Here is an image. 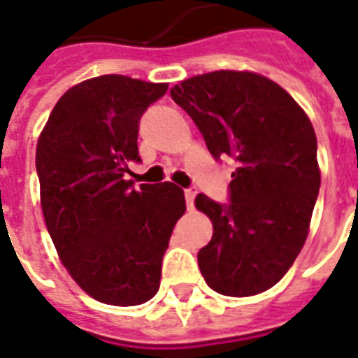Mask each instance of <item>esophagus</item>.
<instances>
[{"label": "esophagus", "mask_w": 358, "mask_h": 358, "mask_svg": "<svg viewBox=\"0 0 358 358\" xmlns=\"http://www.w3.org/2000/svg\"><path fill=\"white\" fill-rule=\"evenodd\" d=\"M184 195H185V202H187V208L189 210H193V202H195V196H196V189H185L184 191Z\"/></svg>", "instance_id": "obj_1"}]
</instances>
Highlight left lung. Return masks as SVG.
<instances>
[{
	"label": "left lung",
	"instance_id": "left-lung-1",
	"mask_svg": "<svg viewBox=\"0 0 358 358\" xmlns=\"http://www.w3.org/2000/svg\"><path fill=\"white\" fill-rule=\"evenodd\" d=\"M171 96L204 135L213 157L238 162L230 204L199 193L213 224L199 267L213 292L250 297L286 275L310 230L322 184L317 141L299 103L266 76L215 70L180 81Z\"/></svg>",
	"mask_w": 358,
	"mask_h": 358
}]
</instances>
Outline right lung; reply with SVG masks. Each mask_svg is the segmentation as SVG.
<instances>
[{"label": "right lung", "instance_id": "obj_1", "mask_svg": "<svg viewBox=\"0 0 358 358\" xmlns=\"http://www.w3.org/2000/svg\"><path fill=\"white\" fill-rule=\"evenodd\" d=\"M167 87L120 74L81 81L38 135L46 229L70 277L106 305H143L157 294L163 255L185 212L173 182L134 189L126 180L129 163L141 162V115Z\"/></svg>", "mask_w": 358, "mask_h": 358}]
</instances>
